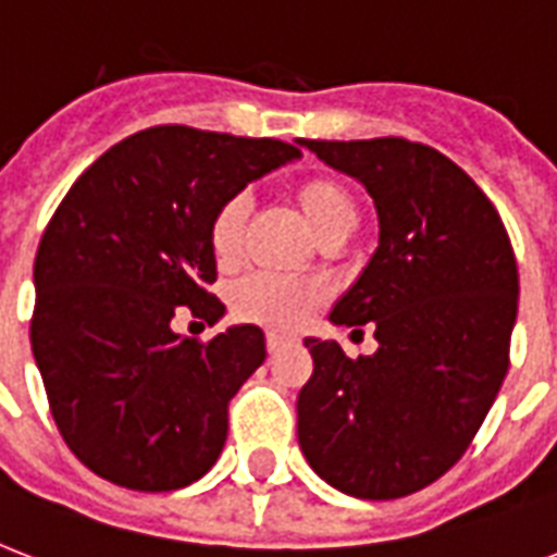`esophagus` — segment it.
Instances as JSON below:
<instances>
[{
  "label": "esophagus",
  "mask_w": 557,
  "mask_h": 557,
  "mask_svg": "<svg viewBox=\"0 0 557 557\" xmlns=\"http://www.w3.org/2000/svg\"><path fill=\"white\" fill-rule=\"evenodd\" d=\"M288 344H292V338H288V335H280V332H269V335H265V347H269L271 356H274V352H280L283 347H288Z\"/></svg>",
  "instance_id": "34e87169"
}]
</instances>
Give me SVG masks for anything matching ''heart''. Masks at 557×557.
<instances>
[{
  "label": "heart",
  "mask_w": 557,
  "mask_h": 557,
  "mask_svg": "<svg viewBox=\"0 0 557 557\" xmlns=\"http://www.w3.org/2000/svg\"><path fill=\"white\" fill-rule=\"evenodd\" d=\"M295 201L314 236L326 243H344L358 225V201L344 182L330 176L306 178L295 187ZM248 219V199L236 193L216 208L208 227L210 253L219 265H234L243 251V231ZM323 292L309 280H283L253 274L236 283L231 292V309L243 321L260 323L269 330L292 332L306 314L321 304Z\"/></svg>",
  "instance_id": "obj_1"
}]
</instances>
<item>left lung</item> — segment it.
Segmentation results:
<instances>
[{
    "mask_svg": "<svg viewBox=\"0 0 557 557\" xmlns=\"http://www.w3.org/2000/svg\"><path fill=\"white\" fill-rule=\"evenodd\" d=\"M367 187L379 245L332 306L335 326L370 323L379 349L347 358L306 338L314 372L297 396V442L321 480L396 500L440 480L480 431L509 370L518 262L474 178L407 138L309 141Z\"/></svg>",
    "mask_w": 557,
    "mask_h": 557,
    "instance_id": "left-lung-1",
    "label": "left lung"
}]
</instances>
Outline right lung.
<instances>
[{"instance_id":"right-lung-1","label":"right lung","mask_w":557,"mask_h":557,"mask_svg":"<svg viewBox=\"0 0 557 557\" xmlns=\"http://www.w3.org/2000/svg\"><path fill=\"white\" fill-rule=\"evenodd\" d=\"M300 159L271 138L152 126L65 193L34 260L30 349L65 445L109 483L176 492L210 471L227 401L265 361L260 326L208 344L173 332L178 306L219 321L208 227L225 199Z\"/></svg>"}]
</instances>
